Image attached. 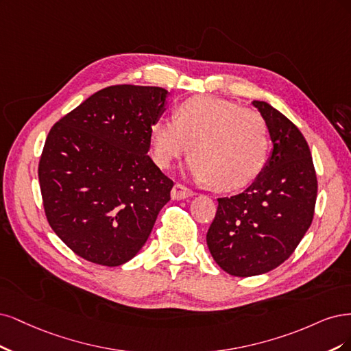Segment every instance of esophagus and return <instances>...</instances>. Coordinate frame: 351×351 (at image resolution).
I'll return each instance as SVG.
<instances>
[{
  "mask_svg": "<svg viewBox=\"0 0 351 351\" xmlns=\"http://www.w3.org/2000/svg\"><path fill=\"white\" fill-rule=\"evenodd\" d=\"M171 194H172V198H173V199H185V198H188V197L194 195V191L186 188V186L182 185V184H175L173 188H172Z\"/></svg>",
  "mask_w": 351,
  "mask_h": 351,
  "instance_id": "34e87169",
  "label": "esophagus"
}]
</instances>
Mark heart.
<instances>
[{
  "mask_svg": "<svg viewBox=\"0 0 351 351\" xmlns=\"http://www.w3.org/2000/svg\"><path fill=\"white\" fill-rule=\"evenodd\" d=\"M152 156L167 169L188 149V171L220 191L246 186L261 172L268 152V130L255 110L211 96L189 97L172 119H157L150 130Z\"/></svg>",
  "mask_w": 351,
  "mask_h": 351,
  "instance_id": "b5f03b06",
  "label": "heart"
}]
</instances>
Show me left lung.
<instances>
[{"label":"left lung","instance_id":"1","mask_svg":"<svg viewBox=\"0 0 351 351\" xmlns=\"http://www.w3.org/2000/svg\"><path fill=\"white\" fill-rule=\"evenodd\" d=\"M273 150L254 184L219 198L207 232L214 261L234 277L265 274L295 252L313 219L318 180L299 128L267 101L254 100Z\"/></svg>","mask_w":351,"mask_h":351}]
</instances>
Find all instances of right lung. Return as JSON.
<instances>
[{
    "mask_svg": "<svg viewBox=\"0 0 351 351\" xmlns=\"http://www.w3.org/2000/svg\"><path fill=\"white\" fill-rule=\"evenodd\" d=\"M167 90L110 86L51 128L39 160L49 226L90 263L118 267L138 254L173 180L147 154Z\"/></svg>",
    "mask_w": 351,
    "mask_h": 351,
    "instance_id": "right-lung-1",
    "label": "right lung"
}]
</instances>
